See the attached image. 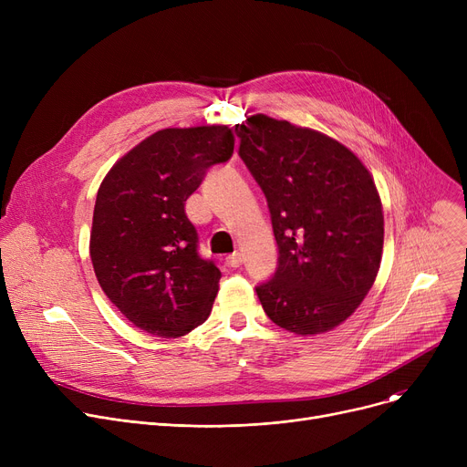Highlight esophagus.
<instances>
[{"label": "esophagus", "instance_id": "esophagus-1", "mask_svg": "<svg viewBox=\"0 0 467 467\" xmlns=\"http://www.w3.org/2000/svg\"><path fill=\"white\" fill-rule=\"evenodd\" d=\"M227 265H229L231 268H238V266L242 265V255H240L238 252H234L233 255L227 257Z\"/></svg>", "mask_w": 467, "mask_h": 467}]
</instances>
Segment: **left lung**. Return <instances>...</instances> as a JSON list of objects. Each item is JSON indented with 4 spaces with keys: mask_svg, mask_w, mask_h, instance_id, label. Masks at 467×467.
Listing matches in <instances>:
<instances>
[{
    "mask_svg": "<svg viewBox=\"0 0 467 467\" xmlns=\"http://www.w3.org/2000/svg\"><path fill=\"white\" fill-rule=\"evenodd\" d=\"M236 134L280 254L273 280L255 287L263 310L296 335L331 331L356 312L380 268L384 215L371 171L340 141L263 113Z\"/></svg>",
    "mask_w": 467,
    "mask_h": 467,
    "instance_id": "left-lung-1",
    "label": "left lung"
}]
</instances>
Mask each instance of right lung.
I'll return each instance as SVG.
<instances>
[{
    "mask_svg": "<svg viewBox=\"0 0 467 467\" xmlns=\"http://www.w3.org/2000/svg\"><path fill=\"white\" fill-rule=\"evenodd\" d=\"M234 151L229 127L164 129L140 141L96 194L90 259L98 284L145 333L183 337L206 322L219 268L196 252L185 201Z\"/></svg>",
    "mask_w": 467,
    "mask_h": 467,
    "instance_id": "right-lung-1",
    "label": "right lung"
}]
</instances>
